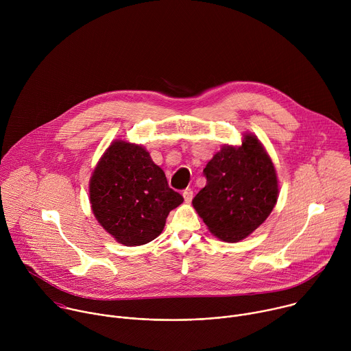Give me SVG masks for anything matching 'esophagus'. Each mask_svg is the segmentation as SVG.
Masks as SVG:
<instances>
[{"mask_svg": "<svg viewBox=\"0 0 351 351\" xmlns=\"http://www.w3.org/2000/svg\"><path fill=\"white\" fill-rule=\"evenodd\" d=\"M183 198H184L186 203H190L191 199H193V190H191V189H186V190L183 191Z\"/></svg>", "mask_w": 351, "mask_h": 351, "instance_id": "obj_1", "label": "esophagus"}]
</instances>
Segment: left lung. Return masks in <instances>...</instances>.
I'll use <instances>...</instances> for the list:
<instances>
[{"label":"left lung","mask_w":351,"mask_h":351,"mask_svg":"<svg viewBox=\"0 0 351 351\" xmlns=\"http://www.w3.org/2000/svg\"><path fill=\"white\" fill-rule=\"evenodd\" d=\"M204 175L207 184L191 204L222 241L245 239L265 222L278 202L275 165L253 133H244L240 145H222L208 161Z\"/></svg>","instance_id":"1"}]
</instances>
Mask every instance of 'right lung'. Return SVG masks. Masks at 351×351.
I'll return each mask as SVG.
<instances>
[{
	"mask_svg": "<svg viewBox=\"0 0 351 351\" xmlns=\"http://www.w3.org/2000/svg\"><path fill=\"white\" fill-rule=\"evenodd\" d=\"M91 211L118 243L147 244L164 230L183 197L141 145L117 138L97 162L88 183Z\"/></svg>",
	"mask_w": 351,
	"mask_h": 351,
	"instance_id": "obj_1",
	"label": "right lung"
}]
</instances>
